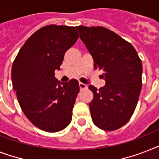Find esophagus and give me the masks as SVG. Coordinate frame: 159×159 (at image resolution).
Wrapping results in <instances>:
<instances>
[{"instance_id":"esophagus-1","label":"esophagus","mask_w":159,"mask_h":159,"mask_svg":"<svg viewBox=\"0 0 159 159\" xmlns=\"http://www.w3.org/2000/svg\"><path fill=\"white\" fill-rule=\"evenodd\" d=\"M79 87H80V89H81V90L86 89V88H87V85L84 84V83H82V82H80Z\"/></svg>"}]
</instances>
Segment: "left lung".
I'll list each match as a JSON object with an SVG mask.
<instances>
[{
	"label": "left lung",
	"instance_id": "left-lung-1",
	"mask_svg": "<svg viewBox=\"0 0 159 159\" xmlns=\"http://www.w3.org/2000/svg\"><path fill=\"white\" fill-rule=\"evenodd\" d=\"M80 38L92 54L94 68L102 72L106 86H89L93 123L103 130L121 128L134 112L142 88V62L128 41L108 29L77 26Z\"/></svg>",
	"mask_w": 159,
	"mask_h": 159
}]
</instances>
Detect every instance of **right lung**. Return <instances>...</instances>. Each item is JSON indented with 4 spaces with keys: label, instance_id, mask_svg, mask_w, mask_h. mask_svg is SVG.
<instances>
[{
    "label": "right lung",
    "instance_id": "obj_1",
    "mask_svg": "<svg viewBox=\"0 0 159 159\" xmlns=\"http://www.w3.org/2000/svg\"><path fill=\"white\" fill-rule=\"evenodd\" d=\"M78 38L75 27L46 25L26 40L14 60L11 79L19 104L29 120L46 132L62 130L72 120L79 83H60L54 72Z\"/></svg>",
    "mask_w": 159,
    "mask_h": 159
}]
</instances>
